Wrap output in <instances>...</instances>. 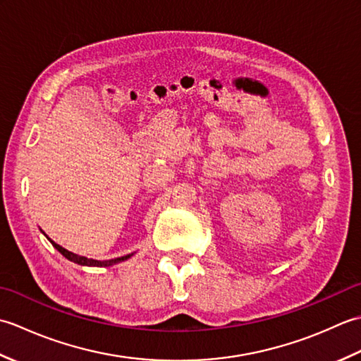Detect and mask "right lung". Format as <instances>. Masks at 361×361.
Here are the masks:
<instances>
[{"mask_svg": "<svg viewBox=\"0 0 361 361\" xmlns=\"http://www.w3.org/2000/svg\"><path fill=\"white\" fill-rule=\"evenodd\" d=\"M48 237V235H46ZM48 240L52 243V247L56 248L59 252H62V255L68 259L71 260V262L74 264H79V265H85V267H109V265H113V264H118V262H122V260H127L128 257H132V255H127V256H122V257H118V259H111V260H106V262H101V260H94V259H88L85 256H78L74 255V252L65 250L63 247H60V245H57L54 240H51L48 237Z\"/></svg>", "mask_w": 361, "mask_h": 361, "instance_id": "obj_1", "label": "right lung"}]
</instances>
